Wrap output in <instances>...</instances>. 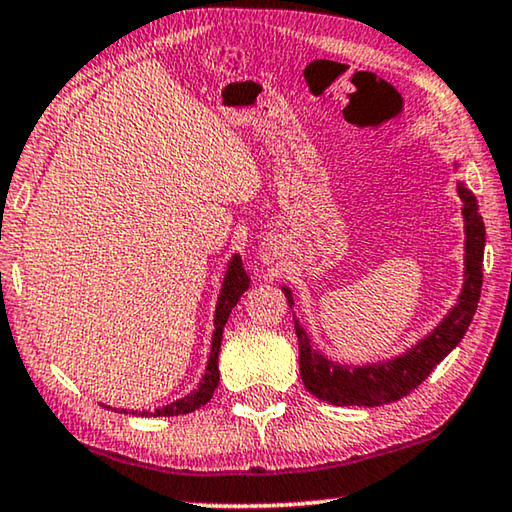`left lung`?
<instances>
[{
	"label": "left lung",
	"instance_id": "8db88e82",
	"mask_svg": "<svg viewBox=\"0 0 512 512\" xmlns=\"http://www.w3.org/2000/svg\"><path fill=\"white\" fill-rule=\"evenodd\" d=\"M462 199V217H465V283L458 304L448 311V316L421 338L419 343L403 355L380 364L368 366H343L327 359L311 345L309 334L295 320V334L300 341V373L304 387L320 400L332 405H357L377 407L407 396L412 389L426 380L439 361L467 334V327L474 318L483 286V249H485V224L478 201L465 183H458ZM283 295L293 309V293L283 286Z\"/></svg>",
	"mask_w": 512,
	"mask_h": 512
}]
</instances>
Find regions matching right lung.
I'll use <instances>...</instances> for the list:
<instances>
[{
	"label": "right lung",
	"mask_w": 512,
	"mask_h": 512,
	"mask_svg": "<svg viewBox=\"0 0 512 512\" xmlns=\"http://www.w3.org/2000/svg\"><path fill=\"white\" fill-rule=\"evenodd\" d=\"M249 288V277L242 267V258L235 254L229 263V270H226V277L222 283V293H219L217 300V309H215V332H212V348H210V359L206 366V375L201 377L199 389H194L187 393L185 398H178L176 403H169L164 407H157L155 412H132L139 416H178V414H190L194 410H199L201 405H206L208 400L215 393L217 384H219V348H222V334H224V325L229 320L233 306L238 304V300L245 295V290ZM121 414H128L121 410Z\"/></svg>",
	"instance_id": "right-lung-1"
}]
</instances>
